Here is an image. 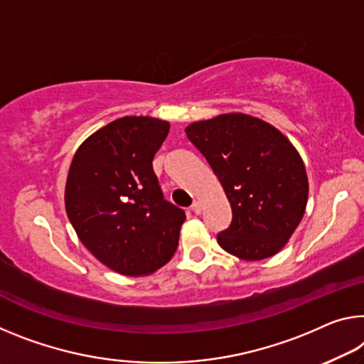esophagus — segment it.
Returning a JSON list of instances; mask_svg holds the SVG:
<instances>
[{
  "label": "esophagus",
  "instance_id": "1",
  "mask_svg": "<svg viewBox=\"0 0 364 364\" xmlns=\"http://www.w3.org/2000/svg\"><path fill=\"white\" fill-rule=\"evenodd\" d=\"M191 210L196 213V215H199L200 210H203V207H200V203H198V200H196V203H193Z\"/></svg>",
  "mask_w": 364,
  "mask_h": 364
}]
</instances>
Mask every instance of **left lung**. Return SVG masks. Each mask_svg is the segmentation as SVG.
<instances>
[{
  "mask_svg": "<svg viewBox=\"0 0 364 364\" xmlns=\"http://www.w3.org/2000/svg\"><path fill=\"white\" fill-rule=\"evenodd\" d=\"M209 161L232 207V223L217 235L225 251L245 261L279 252L301 222L308 176L293 144L265 121L227 113L186 128Z\"/></svg>",
  "mask_w": 364,
  "mask_h": 364,
  "instance_id": "left-lung-1",
  "label": "left lung"
}]
</instances>
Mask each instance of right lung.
<instances>
[{
    "label": "right lung",
    "instance_id": "1",
    "mask_svg": "<svg viewBox=\"0 0 364 364\" xmlns=\"http://www.w3.org/2000/svg\"><path fill=\"white\" fill-rule=\"evenodd\" d=\"M170 123L123 117L74 154L65 204L82 245L114 272L149 275L170 261L186 213L164 199L152 168Z\"/></svg>",
    "mask_w": 364,
    "mask_h": 364
}]
</instances>
